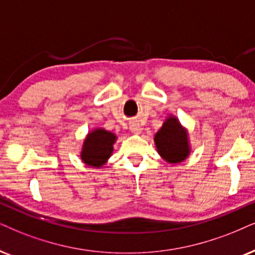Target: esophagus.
<instances>
[{
    "label": "esophagus",
    "mask_w": 255,
    "mask_h": 255,
    "mask_svg": "<svg viewBox=\"0 0 255 255\" xmlns=\"http://www.w3.org/2000/svg\"><path fill=\"white\" fill-rule=\"evenodd\" d=\"M129 129L133 134H140L141 131H142V127H141L140 124H137V122H133V124H130L129 126Z\"/></svg>",
    "instance_id": "obj_1"
}]
</instances>
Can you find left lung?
Instances as JSON below:
<instances>
[{
    "instance_id": "8db88e82",
    "label": "left lung",
    "mask_w": 255,
    "mask_h": 255,
    "mask_svg": "<svg viewBox=\"0 0 255 255\" xmlns=\"http://www.w3.org/2000/svg\"><path fill=\"white\" fill-rule=\"evenodd\" d=\"M154 143L159 155L170 165L185 161L192 151L188 130L173 114L165 119L162 127L154 135Z\"/></svg>"
}]
</instances>
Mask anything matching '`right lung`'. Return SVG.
Listing matches in <instances>:
<instances>
[{"instance_id": "1", "label": "right lung", "mask_w": 255, "mask_h": 255, "mask_svg": "<svg viewBox=\"0 0 255 255\" xmlns=\"http://www.w3.org/2000/svg\"><path fill=\"white\" fill-rule=\"evenodd\" d=\"M117 138V134L106 130L102 127H95L93 130L88 131L80 153L82 162L93 168L104 167L113 155Z\"/></svg>"}]
</instances>
